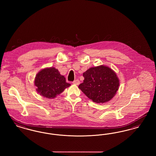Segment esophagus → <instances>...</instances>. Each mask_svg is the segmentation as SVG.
I'll use <instances>...</instances> for the list:
<instances>
[{"label": "esophagus", "instance_id": "obj_1", "mask_svg": "<svg viewBox=\"0 0 156 156\" xmlns=\"http://www.w3.org/2000/svg\"><path fill=\"white\" fill-rule=\"evenodd\" d=\"M80 81L78 80H75V81L73 82V84L76 85H78L80 84Z\"/></svg>", "mask_w": 156, "mask_h": 156}]
</instances>
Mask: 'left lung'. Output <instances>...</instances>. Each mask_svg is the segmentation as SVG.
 <instances>
[{
  "instance_id": "obj_1",
  "label": "left lung",
  "mask_w": 156,
  "mask_h": 156,
  "mask_svg": "<svg viewBox=\"0 0 156 156\" xmlns=\"http://www.w3.org/2000/svg\"><path fill=\"white\" fill-rule=\"evenodd\" d=\"M83 82L78 88L98 104L109 101L119 89V80L116 74L105 66L92 67L83 73Z\"/></svg>"
}]
</instances>
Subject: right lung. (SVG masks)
Instances as JSON below:
<instances>
[{
    "label": "right lung",
    "instance_id": "right-lung-1",
    "mask_svg": "<svg viewBox=\"0 0 156 156\" xmlns=\"http://www.w3.org/2000/svg\"><path fill=\"white\" fill-rule=\"evenodd\" d=\"M34 85L37 92L48 99L55 98L71 85L54 67L46 68L39 71L36 76Z\"/></svg>",
    "mask_w": 156,
    "mask_h": 156
}]
</instances>
